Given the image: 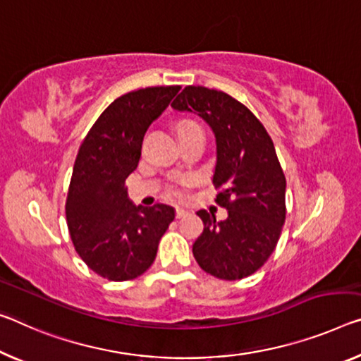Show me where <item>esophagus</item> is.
Instances as JSON below:
<instances>
[{
  "label": "esophagus",
  "mask_w": 361,
  "mask_h": 361,
  "mask_svg": "<svg viewBox=\"0 0 361 361\" xmlns=\"http://www.w3.org/2000/svg\"><path fill=\"white\" fill-rule=\"evenodd\" d=\"M187 214H188L187 209L180 208V207L176 208V218H184V216H187Z\"/></svg>",
  "instance_id": "1"
}]
</instances>
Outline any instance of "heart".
<instances>
[{"mask_svg":"<svg viewBox=\"0 0 361 361\" xmlns=\"http://www.w3.org/2000/svg\"><path fill=\"white\" fill-rule=\"evenodd\" d=\"M187 124H193V123H190V121H184V123H180V124H179V129H180V127L187 126ZM173 192H174V193H179V190H177V188H173Z\"/></svg>","mask_w":361,"mask_h":361,"instance_id":"b5f03b06","label":"heart"}]
</instances>
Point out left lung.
<instances>
[{
    "instance_id": "obj_1",
    "label": "left lung",
    "mask_w": 361,
    "mask_h": 361,
    "mask_svg": "<svg viewBox=\"0 0 361 361\" xmlns=\"http://www.w3.org/2000/svg\"><path fill=\"white\" fill-rule=\"evenodd\" d=\"M171 106L198 114L214 132L216 203L227 209L224 221L197 213L203 232L193 257L218 279H243L271 257L286 221V176L274 143L245 104L221 90L188 85Z\"/></svg>"
}]
</instances>
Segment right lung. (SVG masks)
<instances>
[{"label":"right lung","mask_w":361,"mask_h":361,"mask_svg":"<svg viewBox=\"0 0 361 361\" xmlns=\"http://www.w3.org/2000/svg\"><path fill=\"white\" fill-rule=\"evenodd\" d=\"M179 85L148 87L116 98L88 130L77 153L66 200L75 252L108 281L135 279L153 264L174 208L135 207L126 179L138 166L145 132Z\"/></svg>","instance_id":"obj_1"}]
</instances>
